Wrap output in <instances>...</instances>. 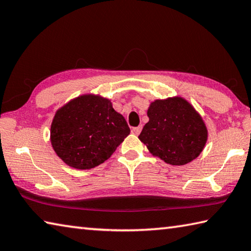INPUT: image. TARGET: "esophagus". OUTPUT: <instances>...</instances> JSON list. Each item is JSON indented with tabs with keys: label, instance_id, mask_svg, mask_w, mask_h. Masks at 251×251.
I'll use <instances>...</instances> for the list:
<instances>
[{
	"label": "esophagus",
	"instance_id": "1",
	"mask_svg": "<svg viewBox=\"0 0 251 251\" xmlns=\"http://www.w3.org/2000/svg\"><path fill=\"white\" fill-rule=\"evenodd\" d=\"M142 130V126H135V127H132V133L135 134V135H139L140 132Z\"/></svg>",
	"mask_w": 251,
	"mask_h": 251
}]
</instances>
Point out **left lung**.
<instances>
[{
  "mask_svg": "<svg viewBox=\"0 0 251 251\" xmlns=\"http://www.w3.org/2000/svg\"><path fill=\"white\" fill-rule=\"evenodd\" d=\"M148 116L150 121L139 139L153 155L175 166L190 163L200 155L207 131L202 118L188 101L180 97L155 100Z\"/></svg>",
  "mask_w": 251,
  "mask_h": 251,
  "instance_id": "1",
  "label": "left lung"
}]
</instances>
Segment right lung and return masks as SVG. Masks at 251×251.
Wrapping results in <instances>:
<instances>
[{
    "mask_svg": "<svg viewBox=\"0 0 251 251\" xmlns=\"http://www.w3.org/2000/svg\"><path fill=\"white\" fill-rule=\"evenodd\" d=\"M130 134V127L110 100L81 96L55 113L51 143L69 166L91 169L102 164Z\"/></svg>",
    "mask_w": 251,
    "mask_h": 251,
    "instance_id": "right-lung-1",
    "label": "right lung"
}]
</instances>
